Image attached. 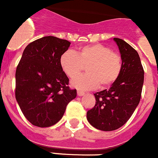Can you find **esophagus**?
<instances>
[{
    "label": "esophagus",
    "mask_w": 158,
    "mask_h": 158,
    "mask_svg": "<svg viewBox=\"0 0 158 158\" xmlns=\"http://www.w3.org/2000/svg\"><path fill=\"white\" fill-rule=\"evenodd\" d=\"M77 94H78V96H83L85 94V93L84 92H83V91H80V90H78L77 91Z\"/></svg>",
    "instance_id": "esophagus-1"
}]
</instances>
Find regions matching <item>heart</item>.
Here are the masks:
<instances>
[{
	"label": "heart",
	"instance_id": "1",
	"mask_svg": "<svg viewBox=\"0 0 158 158\" xmlns=\"http://www.w3.org/2000/svg\"><path fill=\"white\" fill-rule=\"evenodd\" d=\"M60 67L69 78H74L87 66L86 75H79L71 82L72 87L81 90L111 86L120 75L122 59L102 44H94L81 48L76 53L67 51L60 57Z\"/></svg>",
	"mask_w": 158,
	"mask_h": 158
}]
</instances>
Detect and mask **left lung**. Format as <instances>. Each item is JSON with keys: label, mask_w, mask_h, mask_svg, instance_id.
I'll return each instance as SVG.
<instances>
[{"label": "left lung", "mask_w": 158, "mask_h": 158, "mask_svg": "<svg viewBox=\"0 0 158 158\" xmlns=\"http://www.w3.org/2000/svg\"><path fill=\"white\" fill-rule=\"evenodd\" d=\"M114 40L122 59L120 75L110 89L94 94L95 105L87 113L89 123L103 131L117 130L130 119L140 102L144 83V70L137 51L123 40Z\"/></svg>", "instance_id": "left-lung-1"}]
</instances>
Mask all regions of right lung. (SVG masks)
I'll return each mask as SVG.
<instances>
[{
	"mask_svg": "<svg viewBox=\"0 0 158 158\" xmlns=\"http://www.w3.org/2000/svg\"><path fill=\"white\" fill-rule=\"evenodd\" d=\"M69 41L44 36L30 43L16 71V99L24 117L35 127H48L62 118L77 95L60 67Z\"/></svg>",
	"mask_w": 158,
	"mask_h": 158,
	"instance_id": "right-lung-1",
	"label": "right lung"
}]
</instances>
